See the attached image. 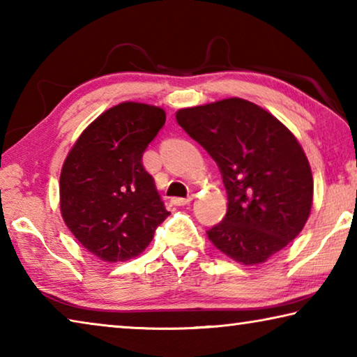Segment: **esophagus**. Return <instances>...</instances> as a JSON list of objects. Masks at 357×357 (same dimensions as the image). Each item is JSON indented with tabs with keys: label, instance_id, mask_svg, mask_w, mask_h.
Returning a JSON list of instances; mask_svg holds the SVG:
<instances>
[{
	"label": "esophagus",
	"instance_id": "obj_1",
	"mask_svg": "<svg viewBox=\"0 0 357 357\" xmlns=\"http://www.w3.org/2000/svg\"><path fill=\"white\" fill-rule=\"evenodd\" d=\"M190 202H192L190 197H187V198L174 197V198H172V203L174 204V206H185V204H189Z\"/></svg>",
	"mask_w": 357,
	"mask_h": 357
}]
</instances>
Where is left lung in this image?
I'll return each instance as SVG.
<instances>
[{"mask_svg":"<svg viewBox=\"0 0 357 357\" xmlns=\"http://www.w3.org/2000/svg\"><path fill=\"white\" fill-rule=\"evenodd\" d=\"M176 121L215 160L227 190V215L208 229L211 243L247 266L285 249L313 200L309 160L291 132L239 98L183 108Z\"/></svg>","mask_w":357,"mask_h":357,"instance_id":"8db88e82","label":"left lung"}]
</instances>
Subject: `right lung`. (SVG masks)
Wrapping results in <instances>:
<instances>
[{
	"label": "right lung",
	"mask_w": 357,
	"mask_h": 357,
	"mask_svg": "<svg viewBox=\"0 0 357 357\" xmlns=\"http://www.w3.org/2000/svg\"><path fill=\"white\" fill-rule=\"evenodd\" d=\"M164 124L162 108L123 102L94 119L66 157L61 215L78 243L104 261L140 255L170 215L142 162Z\"/></svg>",
	"instance_id": "1"
}]
</instances>
